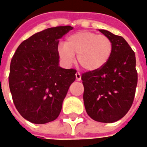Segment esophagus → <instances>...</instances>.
<instances>
[{"label":"esophagus","mask_w":147,"mask_h":147,"mask_svg":"<svg viewBox=\"0 0 147 147\" xmlns=\"http://www.w3.org/2000/svg\"><path fill=\"white\" fill-rule=\"evenodd\" d=\"M76 79H77V81H80L81 80V74H80L79 72L76 73Z\"/></svg>","instance_id":"obj_1"}]
</instances>
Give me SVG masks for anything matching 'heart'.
Wrapping results in <instances>:
<instances>
[{"label": "heart", "instance_id": "b5f03b06", "mask_svg": "<svg viewBox=\"0 0 147 147\" xmlns=\"http://www.w3.org/2000/svg\"><path fill=\"white\" fill-rule=\"evenodd\" d=\"M57 51L67 65L74 63L77 54L80 65L92 71L103 67L109 61L113 52V42L105 35L83 30L68 36L65 44H59Z\"/></svg>", "mask_w": 147, "mask_h": 147}]
</instances>
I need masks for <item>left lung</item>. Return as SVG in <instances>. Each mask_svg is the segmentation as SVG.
Returning a JSON list of instances; mask_svg holds the SVG:
<instances>
[{"label":"left lung","instance_id":"8db88e82","mask_svg":"<svg viewBox=\"0 0 147 147\" xmlns=\"http://www.w3.org/2000/svg\"><path fill=\"white\" fill-rule=\"evenodd\" d=\"M113 42V52L105 65L82 74L84 102L87 114L101 123H113L127 114L137 85L136 57L123 37L99 30Z\"/></svg>","mask_w":147,"mask_h":147}]
</instances>
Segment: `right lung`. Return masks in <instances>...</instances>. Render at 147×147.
Instances as JSON below:
<instances>
[{"label": "right lung", "mask_w": 147, "mask_h": 147, "mask_svg": "<svg viewBox=\"0 0 147 147\" xmlns=\"http://www.w3.org/2000/svg\"><path fill=\"white\" fill-rule=\"evenodd\" d=\"M70 26L51 27L19 45L10 66L9 86L16 109L36 124L56 120L68 89L76 79L74 69L59 66V39Z\"/></svg>", "instance_id": "1"}]
</instances>
